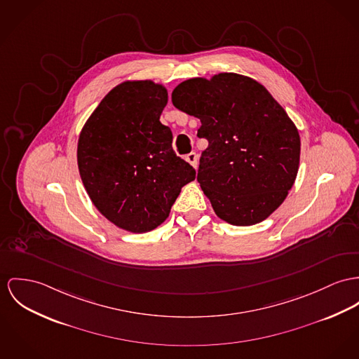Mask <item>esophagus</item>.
Returning a JSON list of instances; mask_svg holds the SVG:
<instances>
[{
  "instance_id": "esophagus-1",
  "label": "esophagus",
  "mask_w": 359,
  "mask_h": 359,
  "mask_svg": "<svg viewBox=\"0 0 359 359\" xmlns=\"http://www.w3.org/2000/svg\"><path fill=\"white\" fill-rule=\"evenodd\" d=\"M186 161L189 163V164H191L194 168H196L198 166V154L196 153H190V154H187L186 156Z\"/></svg>"
}]
</instances>
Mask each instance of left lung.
<instances>
[{"label":"left lung","instance_id":"8db88e82","mask_svg":"<svg viewBox=\"0 0 359 359\" xmlns=\"http://www.w3.org/2000/svg\"><path fill=\"white\" fill-rule=\"evenodd\" d=\"M172 104L201 120L198 137L209 146L196 180L215 213L239 226L268 219L299 168L301 138L287 111L261 83L232 72L180 83Z\"/></svg>","mask_w":359,"mask_h":359}]
</instances>
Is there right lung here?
<instances>
[{"mask_svg":"<svg viewBox=\"0 0 359 359\" xmlns=\"http://www.w3.org/2000/svg\"><path fill=\"white\" fill-rule=\"evenodd\" d=\"M168 102L163 84L120 83L83 126L78 166L94 206L116 226L142 233L168 219L195 169L172 149L160 121Z\"/></svg>","mask_w":359,"mask_h":359,"instance_id":"obj_1","label":"right lung"}]
</instances>
